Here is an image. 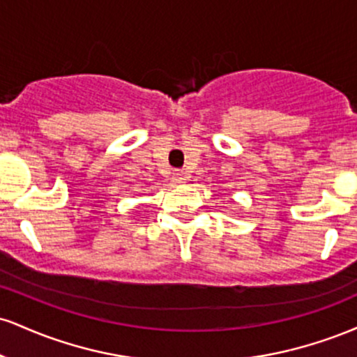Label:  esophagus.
Wrapping results in <instances>:
<instances>
[{"label":"esophagus","mask_w":357,"mask_h":357,"mask_svg":"<svg viewBox=\"0 0 357 357\" xmlns=\"http://www.w3.org/2000/svg\"><path fill=\"white\" fill-rule=\"evenodd\" d=\"M173 179L176 183H184L188 179V176H186V173H184V171H174Z\"/></svg>","instance_id":"obj_1"}]
</instances>
